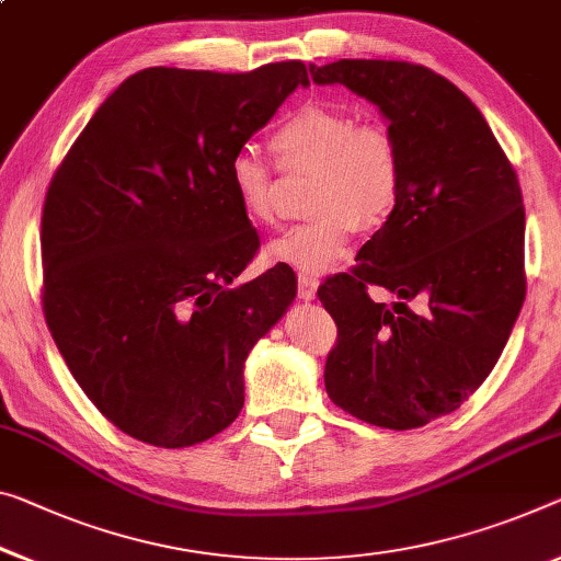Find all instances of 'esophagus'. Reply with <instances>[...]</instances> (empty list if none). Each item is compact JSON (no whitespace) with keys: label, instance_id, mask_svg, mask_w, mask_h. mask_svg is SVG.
Segmentation results:
<instances>
[{"label":"esophagus","instance_id":"34e87169","mask_svg":"<svg viewBox=\"0 0 561 561\" xmlns=\"http://www.w3.org/2000/svg\"><path fill=\"white\" fill-rule=\"evenodd\" d=\"M316 290H318V278H316V275L300 273L298 275V296L304 298V300H313L316 298Z\"/></svg>","mask_w":561,"mask_h":561}]
</instances>
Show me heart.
Listing matches in <instances>:
<instances>
[{
    "label": "heart",
    "mask_w": 561,
    "mask_h": 561,
    "mask_svg": "<svg viewBox=\"0 0 561 561\" xmlns=\"http://www.w3.org/2000/svg\"><path fill=\"white\" fill-rule=\"evenodd\" d=\"M278 165L313 172L306 226L288 230L268 245V257L304 273H325L346 257L353 232H374L389 220L401 193L403 162L391 133L381 125H358L351 112L308 102L293 110L271 135ZM228 187L253 222H271V168L253 152L228 162Z\"/></svg>",
    "instance_id": "obj_1"
}]
</instances>
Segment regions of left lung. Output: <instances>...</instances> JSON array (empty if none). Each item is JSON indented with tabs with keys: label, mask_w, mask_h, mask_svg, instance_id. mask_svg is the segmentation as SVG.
I'll use <instances>...</instances> for the list:
<instances>
[{
	"label": "left lung",
	"mask_w": 561,
	"mask_h": 561,
	"mask_svg": "<svg viewBox=\"0 0 561 561\" xmlns=\"http://www.w3.org/2000/svg\"><path fill=\"white\" fill-rule=\"evenodd\" d=\"M310 77L374 102L403 162L389 220L356 268L318 288L339 325L325 391L366 424L426 426L484 383L522 310L519 180L477 105L428 67L339 59L310 65ZM370 285L393 291L394 304L370 299Z\"/></svg>",
	"instance_id": "1"
}]
</instances>
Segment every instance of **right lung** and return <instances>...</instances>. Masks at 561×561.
<instances>
[{"label": "right lung", "mask_w": 561, "mask_h": 561, "mask_svg": "<svg viewBox=\"0 0 561 561\" xmlns=\"http://www.w3.org/2000/svg\"><path fill=\"white\" fill-rule=\"evenodd\" d=\"M304 62L253 72L150 67L94 112L42 210V306L88 399L137 442L183 449L245 401L248 353L296 298L278 263L230 286L261 245L228 162L271 123Z\"/></svg>", "instance_id": "add662e5"}]
</instances>
